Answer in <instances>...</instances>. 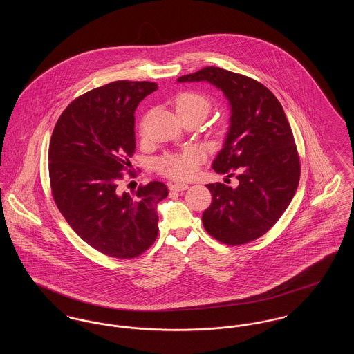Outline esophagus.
<instances>
[{
    "mask_svg": "<svg viewBox=\"0 0 354 354\" xmlns=\"http://www.w3.org/2000/svg\"><path fill=\"white\" fill-rule=\"evenodd\" d=\"M188 188V185L185 183H174V185H169V189L171 191H185Z\"/></svg>",
    "mask_w": 354,
    "mask_h": 354,
    "instance_id": "34e87169",
    "label": "esophagus"
}]
</instances>
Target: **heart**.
I'll list each match as a JSON object with an SVG mask.
<instances>
[{
    "mask_svg": "<svg viewBox=\"0 0 354 354\" xmlns=\"http://www.w3.org/2000/svg\"><path fill=\"white\" fill-rule=\"evenodd\" d=\"M174 107L180 118L194 114L204 118L211 109V100L199 91L185 90L175 95ZM223 129L224 124H220L219 133ZM204 159L205 153L202 149L187 147L160 156L156 160V171L174 180H188L196 175Z\"/></svg>",
    "mask_w": 354,
    "mask_h": 354,
    "instance_id": "obj_1",
    "label": "heart"
}]
</instances>
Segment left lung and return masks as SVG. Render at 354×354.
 <instances>
[{
  "label": "left lung",
  "mask_w": 354,
  "mask_h": 354,
  "mask_svg": "<svg viewBox=\"0 0 354 354\" xmlns=\"http://www.w3.org/2000/svg\"><path fill=\"white\" fill-rule=\"evenodd\" d=\"M178 81H208L231 102V127L212 167L239 185H207L212 202L203 225L227 245L253 241L281 218L300 182V156L283 106L264 84L224 68L208 66Z\"/></svg>",
  "instance_id": "left-lung-1"
}]
</instances>
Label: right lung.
I'll return each mask as SVG.
<instances>
[{"label":"right lung","instance_id":"right-lung-1","mask_svg":"<svg viewBox=\"0 0 354 354\" xmlns=\"http://www.w3.org/2000/svg\"><path fill=\"white\" fill-rule=\"evenodd\" d=\"M158 88L147 81H115L68 104L51 134V195L68 225L88 245L115 259H134L156 239V204L167 185L150 182L131 195L119 191L123 171L131 178L135 109Z\"/></svg>","mask_w":354,"mask_h":354}]
</instances>
